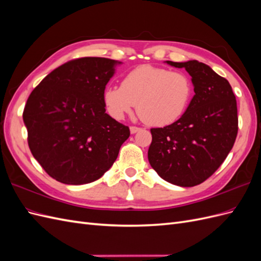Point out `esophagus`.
<instances>
[{
	"label": "esophagus",
	"mask_w": 261,
	"mask_h": 261,
	"mask_svg": "<svg viewBox=\"0 0 261 261\" xmlns=\"http://www.w3.org/2000/svg\"><path fill=\"white\" fill-rule=\"evenodd\" d=\"M140 129H141L140 127H136V126H130V127H129V130H130L132 134H135V133L139 132Z\"/></svg>",
	"instance_id": "obj_1"
}]
</instances>
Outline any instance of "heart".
Returning <instances> with one entry per match:
<instances>
[{
	"label": "heart",
	"instance_id": "obj_1",
	"mask_svg": "<svg viewBox=\"0 0 261 261\" xmlns=\"http://www.w3.org/2000/svg\"><path fill=\"white\" fill-rule=\"evenodd\" d=\"M193 93V83L185 73L141 65L123 78L121 87H108L103 92V102L108 113L115 120H122L137 103L141 120L160 127L181 117Z\"/></svg>",
	"mask_w": 261,
	"mask_h": 261
}]
</instances>
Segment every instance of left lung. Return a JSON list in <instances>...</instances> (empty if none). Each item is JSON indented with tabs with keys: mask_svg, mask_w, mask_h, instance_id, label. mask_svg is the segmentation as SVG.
<instances>
[{
	"mask_svg": "<svg viewBox=\"0 0 261 261\" xmlns=\"http://www.w3.org/2000/svg\"><path fill=\"white\" fill-rule=\"evenodd\" d=\"M167 63L187 70L195 96L175 123L150 129L148 160L164 180L192 187L209 178L233 148L238 106L230 83L210 66L196 60Z\"/></svg>",
	"mask_w": 261,
	"mask_h": 261,
	"instance_id": "8db88e82",
	"label": "left lung"
}]
</instances>
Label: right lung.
Returning <instances> with one entry per match:
<instances>
[{"mask_svg":"<svg viewBox=\"0 0 261 261\" xmlns=\"http://www.w3.org/2000/svg\"><path fill=\"white\" fill-rule=\"evenodd\" d=\"M106 58L66 62L30 93L22 118L28 145L48 174L68 185L100 178L130 135L128 126L106 113L103 92L114 66Z\"/></svg>","mask_w":261,"mask_h":261,"instance_id":"right-lung-1","label":"right lung"}]
</instances>
